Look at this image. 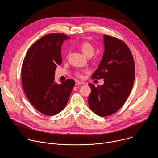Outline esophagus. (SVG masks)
<instances>
[{"mask_svg": "<svg viewBox=\"0 0 158 158\" xmlns=\"http://www.w3.org/2000/svg\"><path fill=\"white\" fill-rule=\"evenodd\" d=\"M83 84L82 82H80L79 81H76V85H82Z\"/></svg>", "mask_w": 158, "mask_h": 158, "instance_id": "1", "label": "esophagus"}]
</instances>
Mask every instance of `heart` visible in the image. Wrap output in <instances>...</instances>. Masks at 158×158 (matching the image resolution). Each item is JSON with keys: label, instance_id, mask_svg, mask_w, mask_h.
Masks as SVG:
<instances>
[{"label": "heart", "instance_id": "heart-1", "mask_svg": "<svg viewBox=\"0 0 158 158\" xmlns=\"http://www.w3.org/2000/svg\"><path fill=\"white\" fill-rule=\"evenodd\" d=\"M79 48L81 52H82V54L88 58L91 57L94 54V52H95L94 46L91 42H87V41L82 42L81 44L80 45ZM76 74L77 76H81V74L79 72L77 73Z\"/></svg>", "mask_w": 158, "mask_h": 158}]
</instances>
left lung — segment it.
Wrapping results in <instances>:
<instances>
[{"label": "left lung", "instance_id": "1", "mask_svg": "<svg viewBox=\"0 0 158 158\" xmlns=\"http://www.w3.org/2000/svg\"><path fill=\"white\" fill-rule=\"evenodd\" d=\"M104 51L94 79H104L102 85L89 84L91 93L88 98L89 108L101 117L116 112L124 105L132 90L135 67L132 55L122 40L104 35Z\"/></svg>", "mask_w": 158, "mask_h": 158}]
</instances>
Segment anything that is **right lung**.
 <instances>
[{"label":"right lung","mask_w":158,"mask_h":158,"mask_svg":"<svg viewBox=\"0 0 158 158\" xmlns=\"http://www.w3.org/2000/svg\"><path fill=\"white\" fill-rule=\"evenodd\" d=\"M70 37L49 34L34 42L27 51L22 66V84L32 105L41 113L56 115L65 107L75 85L73 79L58 84L55 71L62 62L61 46Z\"/></svg>","instance_id":"1"}]
</instances>
